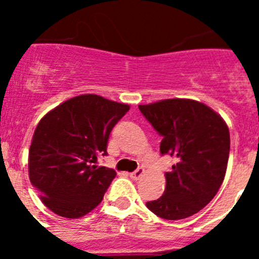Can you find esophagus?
<instances>
[{"label":"esophagus","mask_w":259,"mask_h":259,"mask_svg":"<svg viewBox=\"0 0 259 259\" xmlns=\"http://www.w3.org/2000/svg\"><path fill=\"white\" fill-rule=\"evenodd\" d=\"M144 174H145V170H144L143 167H139L137 170H135L134 172L130 174V176H131V179L137 180V179H140V178L144 175Z\"/></svg>","instance_id":"34e87169"}]
</instances>
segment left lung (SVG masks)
Returning a JSON list of instances; mask_svg holds the SVG:
<instances>
[{
    "instance_id": "8db88e82",
    "label": "left lung",
    "mask_w": 259,
    "mask_h": 259,
    "mask_svg": "<svg viewBox=\"0 0 259 259\" xmlns=\"http://www.w3.org/2000/svg\"><path fill=\"white\" fill-rule=\"evenodd\" d=\"M139 109L162 136V154L175 158L166 172V188L146 202L155 215L168 221L188 218L214 198L227 171L230 131L221 115L202 102L170 98Z\"/></svg>"
}]
</instances>
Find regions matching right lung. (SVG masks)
Instances as JSON below:
<instances>
[{
  "label": "right lung",
  "mask_w": 259,
  "mask_h": 259,
  "mask_svg": "<svg viewBox=\"0 0 259 259\" xmlns=\"http://www.w3.org/2000/svg\"><path fill=\"white\" fill-rule=\"evenodd\" d=\"M130 105L97 95H80L45 114L32 137L28 175L48 209L76 219L92 211L116 172L96 166L106 155L114 125Z\"/></svg>",
  "instance_id": "1"
}]
</instances>
